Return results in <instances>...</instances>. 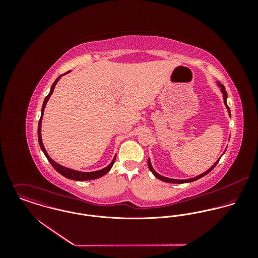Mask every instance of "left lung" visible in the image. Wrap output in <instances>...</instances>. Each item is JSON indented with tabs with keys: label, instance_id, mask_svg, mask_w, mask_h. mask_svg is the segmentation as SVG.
Listing matches in <instances>:
<instances>
[{
	"label": "left lung",
	"instance_id": "obj_1",
	"mask_svg": "<svg viewBox=\"0 0 258 258\" xmlns=\"http://www.w3.org/2000/svg\"><path fill=\"white\" fill-rule=\"evenodd\" d=\"M218 85L221 87V93H222V95H223V100H224V105L226 106V108H227V110H228V113H229V115H230V110H229V108H228V106H227V104H226V98H227V93H226V91H225V88H224V86L221 84L220 82H218ZM219 161H220V159L207 171V172H205V173H203L202 175H200V176H197V177H195V178H191V179H187V180H176V179H170V178H166V177H163V176H161V175H159L154 169H153V167H152V165H151V162H150V159H148V167H149V169H150V171L153 173V175L156 177V178H158L159 180H161V181H163V182H166V183H172V184H184V183H190V182H194V181H197V180H199V179H201L202 177H204V176H206V175H208L216 166H217V164L219 163Z\"/></svg>",
	"mask_w": 258,
	"mask_h": 258
}]
</instances>
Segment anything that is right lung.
Instances as JSON below:
<instances>
[{"label":"right lung","instance_id":"1","mask_svg":"<svg viewBox=\"0 0 258 258\" xmlns=\"http://www.w3.org/2000/svg\"><path fill=\"white\" fill-rule=\"evenodd\" d=\"M68 73H70V72H68ZM67 73V74H68ZM63 75V74H62ZM62 75H60V76H58L56 79H55V81L53 82V84L51 85V88H50V91H49V93L47 94V96L44 98V101H43V104H42V107H41V115H40V118H39V121H38V127H37V138H38V143H39V146H40V149H41V151L43 152V154L45 155V157L47 158V160H48V162L51 164V166L60 174V175H62L63 177H66V178H68V179H71V180H74V181H88V180H95V179H98V178H100V177H102V176H104V175H106L109 171H110L111 168H112V166H113V164H114V161H115V158H116V156L114 157V159L112 160V162H111L110 164L106 167V168H104V169H102V170H99V171H95V172H79V171H75V170H73V169H70V168H67V167H63V166H61V165H59V164H57V163H55L49 156H48V154H47V152H46V150H45V148L43 146V144H42V140H41V119H42V115H43V111H44V108H45V105H46V103H47V101H48V99H49V97H50V95L52 94V92H53V90H54V87H55V84L57 83V81L60 79V77L62 76Z\"/></svg>","mask_w":258,"mask_h":258}]
</instances>
